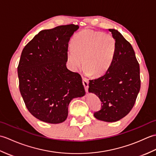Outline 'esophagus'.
Masks as SVG:
<instances>
[{"instance_id": "esophagus-1", "label": "esophagus", "mask_w": 156, "mask_h": 156, "mask_svg": "<svg viewBox=\"0 0 156 156\" xmlns=\"http://www.w3.org/2000/svg\"><path fill=\"white\" fill-rule=\"evenodd\" d=\"M82 83H83L86 92H88V79L82 77Z\"/></svg>"}]
</instances>
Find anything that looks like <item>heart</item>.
<instances>
[{
  "label": "heart",
  "instance_id": "obj_1",
  "mask_svg": "<svg viewBox=\"0 0 156 156\" xmlns=\"http://www.w3.org/2000/svg\"><path fill=\"white\" fill-rule=\"evenodd\" d=\"M72 48L68 51V59L72 68H80L84 62L87 74L96 77L104 74L110 68L116 42L111 34L84 29L73 37Z\"/></svg>",
  "mask_w": 156,
  "mask_h": 156
}]
</instances>
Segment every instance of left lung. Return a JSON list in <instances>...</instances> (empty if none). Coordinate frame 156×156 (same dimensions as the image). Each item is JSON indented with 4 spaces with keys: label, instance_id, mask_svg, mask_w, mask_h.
<instances>
[{
    "label": "left lung",
    "instance_id": "obj_1",
    "mask_svg": "<svg viewBox=\"0 0 156 156\" xmlns=\"http://www.w3.org/2000/svg\"><path fill=\"white\" fill-rule=\"evenodd\" d=\"M115 39L112 64L101 77L89 80V92L102 102L94 116L98 120L115 122L125 117L133 107L141 87L140 64L130 43L117 30L108 29Z\"/></svg>",
    "mask_w": 156,
    "mask_h": 156
}]
</instances>
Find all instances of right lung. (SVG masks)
I'll use <instances>...</instances> for the list:
<instances>
[{
	"mask_svg": "<svg viewBox=\"0 0 156 156\" xmlns=\"http://www.w3.org/2000/svg\"><path fill=\"white\" fill-rule=\"evenodd\" d=\"M78 28L70 24L41 31L22 51L20 92L28 111L41 121L64 122L70 101L85 94L81 76L66 67L68 43Z\"/></svg>",
	"mask_w": 156,
	"mask_h": 156,
	"instance_id": "obj_1",
	"label": "right lung"
}]
</instances>
